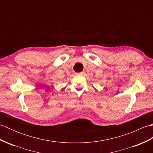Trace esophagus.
Wrapping results in <instances>:
<instances>
[{
  "mask_svg": "<svg viewBox=\"0 0 153 153\" xmlns=\"http://www.w3.org/2000/svg\"><path fill=\"white\" fill-rule=\"evenodd\" d=\"M84 74H85V71H82V72H79V73H78V74L79 75H81V76H83V75H84Z\"/></svg>",
  "mask_w": 153,
  "mask_h": 153,
  "instance_id": "34e87169",
  "label": "esophagus"
}]
</instances>
